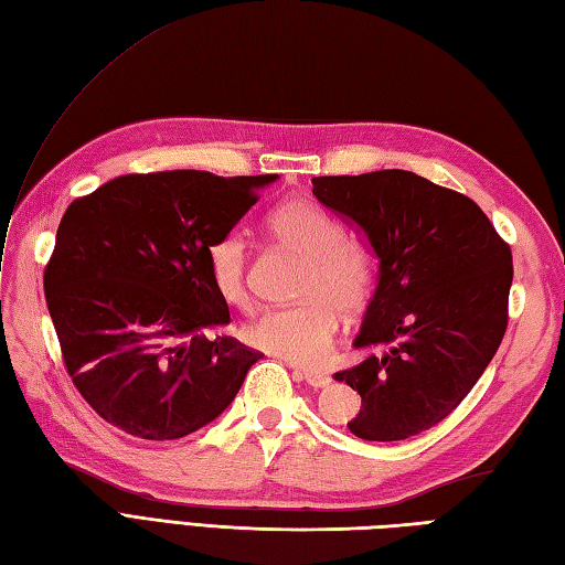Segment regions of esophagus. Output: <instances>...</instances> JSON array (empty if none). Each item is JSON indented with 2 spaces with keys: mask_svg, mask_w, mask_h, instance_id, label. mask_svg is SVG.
<instances>
[{
  "mask_svg": "<svg viewBox=\"0 0 565 565\" xmlns=\"http://www.w3.org/2000/svg\"><path fill=\"white\" fill-rule=\"evenodd\" d=\"M299 376L305 379L311 388H326L330 379L326 374H319V371H299Z\"/></svg>",
  "mask_w": 565,
  "mask_h": 565,
  "instance_id": "obj_1",
  "label": "esophagus"
}]
</instances>
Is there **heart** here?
I'll list each match as a JSON object with an SVG mask.
<instances>
[{"instance_id":"b5f03b06","label":"heart","mask_w":565,"mask_h":565,"mask_svg":"<svg viewBox=\"0 0 565 565\" xmlns=\"http://www.w3.org/2000/svg\"><path fill=\"white\" fill-rule=\"evenodd\" d=\"M270 237L305 258L295 307L268 309L244 326L252 348L299 366L321 364L333 348L340 309L360 311L374 292V260L356 244L342 242L338 220L309 199H287L268 213ZM205 266L217 297L227 307L249 301V252L237 232L217 237L205 249Z\"/></svg>"}]
</instances>
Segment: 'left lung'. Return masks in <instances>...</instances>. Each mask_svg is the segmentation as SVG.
Wrapping results in <instances>:
<instances>
[{
  "label": "left lung",
  "mask_w": 565,
  "mask_h": 565,
  "mask_svg": "<svg viewBox=\"0 0 565 565\" xmlns=\"http://www.w3.org/2000/svg\"><path fill=\"white\" fill-rule=\"evenodd\" d=\"M313 196L360 227L379 282L335 381L362 395L350 431L403 441L446 419L484 374L508 326L513 256L479 205L407 170L313 177Z\"/></svg>",
  "instance_id": "1"
}]
</instances>
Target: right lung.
<instances>
[{
	"mask_svg": "<svg viewBox=\"0 0 565 565\" xmlns=\"http://www.w3.org/2000/svg\"><path fill=\"white\" fill-rule=\"evenodd\" d=\"M278 174H124L68 205L45 299L74 386L98 415L146 441H172L235 401L260 352L203 330L230 323L205 249Z\"/></svg>",
	"mask_w": 565,
	"mask_h": 565,
	"instance_id": "1",
	"label": "right lung"
}]
</instances>
